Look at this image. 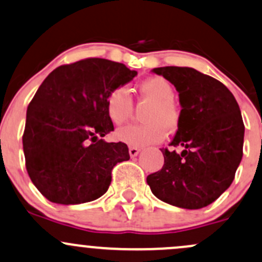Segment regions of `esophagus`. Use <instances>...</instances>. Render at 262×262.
I'll list each match as a JSON object with an SVG mask.
<instances>
[{
    "label": "esophagus",
    "instance_id": "obj_1",
    "mask_svg": "<svg viewBox=\"0 0 262 262\" xmlns=\"http://www.w3.org/2000/svg\"><path fill=\"white\" fill-rule=\"evenodd\" d=\"M139 152H140L139 148H137V147H130V148H129V156H130L132 158H134V157L138 156Z\"/></svg>",
    "mask_w": 262,
    "mask_h": 262
}]
</instances>
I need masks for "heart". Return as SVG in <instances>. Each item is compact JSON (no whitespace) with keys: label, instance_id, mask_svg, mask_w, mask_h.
I'll list each match as a JSON object with an SVG mask.
<instances>
[{"label":"heart","instance_id":"1","mask_svg":"<svg viewBox=\"0 0 262 262\" xmlns=\"http://www.w3.org/2000/svg\"><path fill=\"white\" fill-rule=\"evenodd\" d=\"M140 99L150 106L144 113V124H129L115 132V138L130 147L156 144L173 132L180 124V110L173 101L174 89L169 81L161 76L147 79L139 85ZM133 113V100L128 88L112 90L106 99V114L114 124H123Z\"/></svg>","mask_w":262,"mask_h":262}]
</instances>
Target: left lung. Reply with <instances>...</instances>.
I'll use <instances>...</instances> for the list:
<instances>
[{
	"instance_id": "1",
	"label": "left lung",
	"mask_w": 262,
	"mask_h": 262,
	"mask_svg": "<svg viewBox=\"0 0 262 262\" xmlns=\"http://www.w3.org/2000/svg\"><path fill=\"white\" fill-rule=\"evenodd\" d=\"M163 76L178 92L180 124L169 145L161 149L164 164L147 183L158 200L198 210L211 205L231 186L242 159L245 125L237 101L222 82L196 69L164 66Z\"/></svg>"
}]
</instances>
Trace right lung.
Wrapping results in <instances>:
<instances>
[{
	"mask_svg": "<svg viewBox=\"0 0 262 262\" xmlns=\"http://www.w3.org/2000/svg\"><path fill=\"white\" fill-rule=\"evenodd\" d=\"M136 75L124 64L94 57L59 66L40 85L22 144L27 173L49 201L80 205L108 191L113 167L130 157L124 143L99 139L114 130L106 99Z\"/></svg>",
	"mask_w": 262,
	"mask_h": 262,
	"instance_id": "1",
	"label": "right lung"
}]
</instances>
